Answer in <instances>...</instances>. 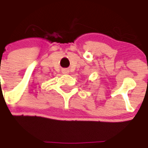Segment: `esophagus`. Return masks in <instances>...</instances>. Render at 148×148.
Segmentation results:
<instances>
[{"instance_id": "1", "label": "esophagus", "mask_w": 148, "mask_h": 148, "mask_svg": "<svg viewBox=\"0 0 148 148\" xmlns=\"http://www.w3.org/2000/svg\"><path fill=\"white\" fill-rule=\"evenodd\" d=\"M62 72L63 73V74H69V70L68 69H63L62 70Z\"/></svg>"}]
</instances>
